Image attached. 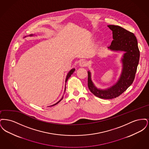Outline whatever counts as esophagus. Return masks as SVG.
<instances>
[{
  "instance_id": "esophagus-1",
  "label": "esophagus",
  "mask_w": 149,
  "mask_h": 149,
  "mask_svg": "<svg viewBox=\"0 0 149 149\" xmlns=\"http://www.w3.org/2000/svg\"><path fill=\"white\" fill-rule=\"evenodd\" d=\"M79 65L80 66V67H84L86 65V63L85 61L84 60H82L81 61H80Z\"/></svg>"
}]
</instances>
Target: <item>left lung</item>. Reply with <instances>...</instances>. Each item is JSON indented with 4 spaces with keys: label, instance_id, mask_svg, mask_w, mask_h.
<instances>
[{
    "label": "left lung",
    "instance_id": "obj_1",
    "mask_svg": "<svg viewBox=\"0 0 149 149\" xmlns=\"http://www.w3.org/2000/svg\"><path fill=\"white\" fill-rule=\"evenodd\" d=\"M112 31L113 40L108 49L112 51L123 52L121 58L122 71L120 77L114 85L106 88H98L92 81L91 72L88 71V86L90 91L102 99H113L120 95L131 85L139 62L140 51L134 33L118 26L108 25Z\"/></svg>",
    "mask_w": 149,
    "mask_h": 149
}]
</instances>
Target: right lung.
I'll return each instance as SVG.
<instances>
[{"label":"right lung","mask_w":149,"mask_h":149,"mask_svg":"<svg viewBox=\"0 0 149 149\" xmlns=\"http://www.w3.org/2000/svg\"><path fill=\"white\" fill-rule=\"evenodd\" d=\"M34 36V35H33V34H31V35H29V36ZM75 70V69H74V68H73V69H71V70H70V71H69V72L68 73V74H67V76H66V80H65V83H66V81H67V80H68V79L69 78H70V76H71V75L73 74V72H74V71ZM66 84V83H65ZM66 85V84H65ZM65 90H66V86H65ZM63 97L61 98V99H60L58 102H57L56 103H55V104H54V105H52L51 106H55V105H56V104H57V103H58L62 99H63Z\"/></svg>","instance_id":"1"}]
</instances>
